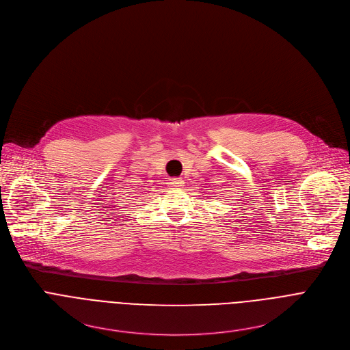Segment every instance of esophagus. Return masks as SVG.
Here are the masks:
<instances>
[{
	"mask_svg": "<svg viewBox=\"0 0 350 350\" xmlns=\"http://www.w3.org/2000/svg\"><path fill=\"white\" fill-rule=\"evenodd\" d=\"M169 183L173 187H183L184 185V180L181 177H173V178L169 180Z\"/></svg>",
	"mask_w": 350,
	"mask_h": 350,
	"instance_id": "1",
	"label": "esophagus"
}]
</instances>
